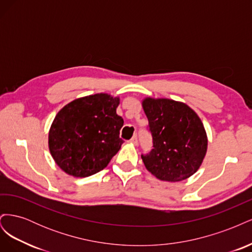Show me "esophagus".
Listing matches in <instances>:
<instances>
[{
    "mask_svg": "<svg viewBox=\"0 0 252 252\" xmlns=\"http://www.w3.org/2000/svg\"><path fill=\"white\" fill-rule=\"evenodd\" d=\"M130 142H131L132 144H134V145H136V144H138V135H136V134H134V135L132 136V138H131Z\"/></svg>",
    "mask_w": 252,
    "mask_h": 252,
    "instance_id": "1",
    "label": "esophagus"
}]
</instances>
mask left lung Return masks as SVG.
Here are the masks:
<instances>
[{
	"label": "left lung",
	"mask_w": 252,
	"mask_h": 252,
	"mask_svg": "<svg viewBox=\"0 0 252 252\" xmlns=\"http://www.w3.org/2000/svg\"><path fill=\"white\" fill-rule=\"evenodd\" d=\"M143 108L154 147L142 155L145 167L162 181L179 182L191 177L207 150L201 119L186 104L168 98L147 97Z\"/></svg>",
	"instance_id": "1"
}]
</instances>
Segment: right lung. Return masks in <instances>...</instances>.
Instances as JSON below:
<instances>
[{
    "label": "right lung",
    "instance_id": "obj_1",
    "mask_svg": "<svg viewBox=\"0 0 252 252\" xmlns=\"http://www.w3.org/2000/svg\"><path fill=\"white\" fill-rule=\"evenodd\" d=\"M119 97L106 94L77 98L61 109L52 122L48 144L60 168L77 178L103 170L124 141V120L117 114Z\"/></svg>",
    "mask_w": 252,
    "mask_h": 252
}]
</instances>
